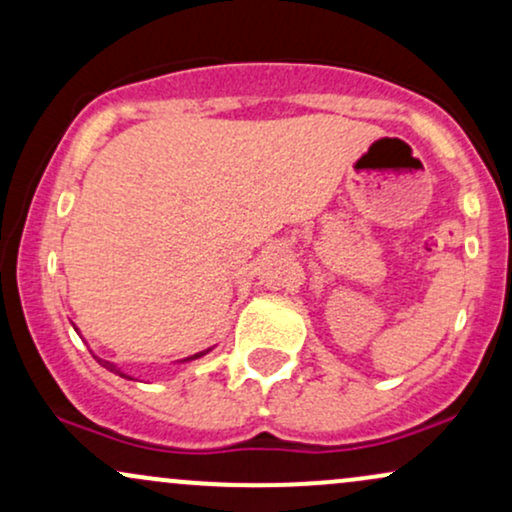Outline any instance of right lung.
Instances as JSON below:
<instances>
[{
	"label": "right lung",
	"mask_w": 512,
	"mask_h": 512,
	"mask_svg": "<svg viewBox=\"0 0 512 512\" xmlns=\"http://www.w3.org/2000/svg\"><path fill=\"white\" fill-rule=\"evenodd\" d=\"M71 324H73V322H71ZM73 329H76V334H78V326H76V324H73ZM78 336H80V334H78ZM209 350H212V348H207V350H200V353H195V355H188V357H183V360H176V365H188V362H193V360H200V357H202V355H207ZM90 353H92V350H90ZM92 357H95V360L100 362V365H102L104 369H109V372H114V374H119V377H123V379H131V381H133L131 374H128V372H123V369H121L119 365H114V362H107V360H102V357H97L95 353H92Z\"/></svg>",
	"instance_id": "right-lung-1"
}]
</instances>
